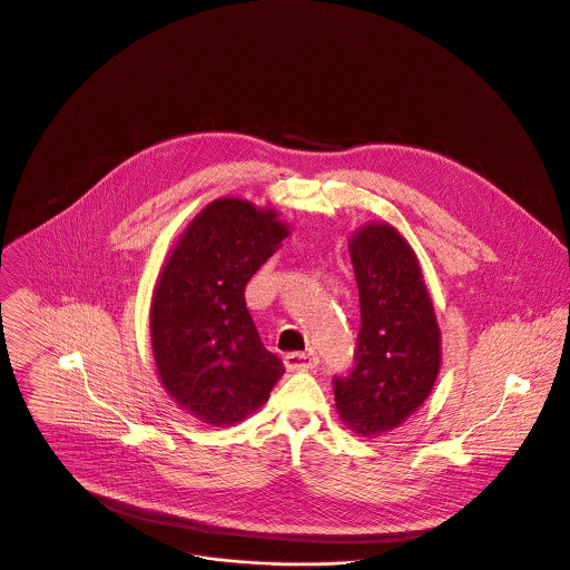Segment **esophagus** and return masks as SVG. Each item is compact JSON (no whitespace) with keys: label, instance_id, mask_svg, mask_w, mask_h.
<instances>
[{"label":"esophagus","instance_id":"34e87169","mask_svg":"<svg viewBox=\"0 0 570 570\" xmlns=\"http://www.w3.org/2000/svg\"><path fill=\"white\" fill-rule=\"evenodd\" d=\"M284 364L291 371H309V368H314L318 364V357L312 351H307V353L293 351V353L284 355Z\"/></svg>","mask_w":570,"mask_h":570}]
</instances>
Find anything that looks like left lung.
<instances>
[{"instance_id":"left-lung-1","label":"left lung","mask_w":570,"mask_h":570,"mask_svg":"<svg viewBox=\"0 0 570 570\" xmlns=\"http://www.w3.org/2000/svg\"><path fill=\"white\" fill-rule=\"evenodd\" d=\"M360 293L355 366L334 377L341 419L355 434L399 428L430 396L440 371L434 306L407 240L389 223H368L351 238Z\"/></svg>"}]
</instances>
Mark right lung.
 I'll list each match as a JSON object with an SVG mask.
<instances>
[{"instance_id":"add662e5","label":"right lung","mask_w":570,"mask_h":570,"mask_svg":"<svg viewBox=\"0 0 570 570\" xmlns=\"http://www.w3.org/2000/svg\"><path fill=\"white\" fill-rule=\"evenodd\" d=\"M288 227L236 197L208 204L179 236L151 299V347L167 393L215 428L256 412L284 373L264 350L245 286Z\"/></svg>"}]
</instances>
